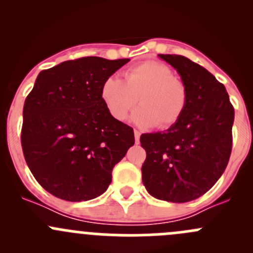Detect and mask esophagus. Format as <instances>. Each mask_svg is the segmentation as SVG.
<instances>
[{
    "mask_svg": "<svg viewBox=\"0 0 253 253\" xmlns=\"http://www.w3.org/2000/svg\"><path fill=\"white\" fill-rule=\"evenodd\" d=\"M139 138H141V132L134 129V139H136V143H139Z\"/></svg>",
    "mask_w": 253,
    "mask_h": 253,
    "instance_id": "1",
    "label": "esophagus"
}]
</instances>
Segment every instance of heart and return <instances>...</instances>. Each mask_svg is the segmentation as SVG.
<instances>
[{
	"mask_svg": "<svg viewBox=\"0 0 253 253\" xmlns=\"http://www.w3.org/2000/svg\"><path fill=\"white\" fill-rule=\"evenodd\" d=\"M124 77L110 76L101 85V100L114 119H126L136 105L137 98L141 105L134 110L132 119L143 127H169L185 111V84L174 77L164 63L145 61L127 70Z\"/></svg>",
	"mask_w": 253,
	"mask_h": 253,
	"instance_id": "b5f03b06",
	"label": "heart"
}]
</instances>
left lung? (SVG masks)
I'll return each instance as SVG.
<instances>
[{"label":"left lung","instance_id":"obj_1","mask_svg":"<svg viewBox=\"0 0 253 253\" xmlns=\"http://www.w3.org/2000/svg\"><path fill=\"white\" fill-rule=\"evenodd\" d=\"M174 67L187 90L183 114L164 132L143 133L142 181L158 200L185 203L203 196L228 165L234 108L225 86L181 55H158Z\"/></svg>","mask_w":253,"mask_h":253}]
</instances>
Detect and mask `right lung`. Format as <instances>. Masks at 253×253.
I'll list each match as a JSON object with an SVG mask.
<instances>
[{"mask_svg":"<svg viewBox=\"0 0 253 253\" xmlns=\"http://www.w3.org/2000/svg\"><path fill=\"white\" fill-rule=\"evenodd\" d=\"M96 56L42 71L23 108L22 148L38 182L55 197H99L115 165L134 144L133 128L109 114L104 81L128 62Z\"/></svg>","mask_w":253,"mask_h":253,"instance_id":"add662e5","label":"right lung"}]
</instances>
